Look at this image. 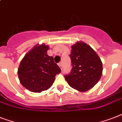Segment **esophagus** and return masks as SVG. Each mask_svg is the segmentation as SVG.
I'll return each mask as SVG.
<instances>
[{
	"instance_id": "34e87169",
	"label": "esophagus",
	"mask_w": 122,
	"mask_h": 122,
	"mask_svg": "<svg viewBox=\"0 0 122 122\" xmlns=\"http://www.w3.org/2000/svg\"><path fill=\"white\" fill-rule=\"evenodd\" d=\"M58 65H59V68H61V70H63V64H62V62H60V63L58 64Z\"/></svg>"
}]
</instances>
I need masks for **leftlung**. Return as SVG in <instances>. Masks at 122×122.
Wrapping results in <instances>:
<instances>
[{"label": "left lung", "instance_id": "obj_1", "mask_svg": "<svg viewBox=\"0 0 122 122\" xmlns=\"http://www.w3.org/2000/svg\"><path fill=\"white\" fill-rule=\"evenodd\" d=\"M72 70L64 78L70 86L79 92L88 91L100 80L103 64L97 52L88 44L78 41L71 46Z\"/></svg>", "mask_w": 122, "mask_h": 122}]
</instances>
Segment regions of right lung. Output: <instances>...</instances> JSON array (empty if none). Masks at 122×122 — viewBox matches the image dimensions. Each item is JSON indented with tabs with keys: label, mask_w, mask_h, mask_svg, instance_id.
<instances>
[{
	"label": "right lung",
	"mask_w": 122,
	"mask_h": 122,
	"mask_svg": "<svg viewBox=\"0 0 122 122\" xmlns=\"http://www.w3.org/2000/svg\"><path fill=\"white\" fill-rule=\"evenodd\" d=\"M49 46L37 44L27 52L20 63L18 76L20 83L27 90L34 93L47 90L52 86L61 69L47 55Z\"/></svg>",
	"instance_id": "obj_1"
}]
</instances>
